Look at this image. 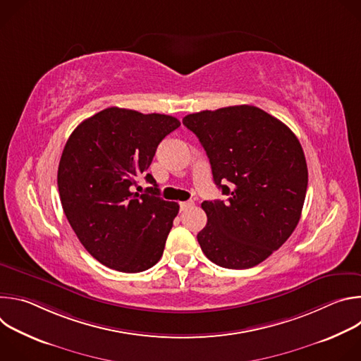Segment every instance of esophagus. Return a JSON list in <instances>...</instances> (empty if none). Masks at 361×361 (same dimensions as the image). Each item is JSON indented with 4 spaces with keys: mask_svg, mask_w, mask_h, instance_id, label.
Here are the masks:
<instances>
[{
    "mask_svg": "<svg viewBox=\"0 0 361 361\" xmlns=\"http://www.w3.org/2000/svg\"><path fill=\"white\" fill-rule=\"evenodd\" d=\"M194 205V201H183V202H180V210L181 212H184V210H187V209H190V207H192Z\"/></svg>",
    "mask_w": 361,
    "mask_h": 361,
    "instance_id": "obj_1",
    "label": "esophagus"
}]
</instances>
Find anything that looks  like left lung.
Segmentation results:
<instances>
[{"label":"left lung","mask_w":361,"mask_h":361,"mask_svg":"<svg viewBox=\"0 0 361 361\" xmlns=\"http://www.w3.org/2000/svg\"><path fill=\"white\" fill-rule=\"evenodd\" d=\"M183 124L198 137L227 195L201 204L207 214L197 234L202 252L224 269L260 264L301 217L308 171L300 141L280 120L245 104L188 114Z\"/></svg>","instance_id":"left-lung-1"}]
</instances>
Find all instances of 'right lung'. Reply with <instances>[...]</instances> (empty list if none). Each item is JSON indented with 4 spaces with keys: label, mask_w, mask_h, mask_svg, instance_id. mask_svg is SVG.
<instances>
[{
    "label": "right lung",
    "mask_w": 361,
    "mask_h": 361,
    "mask_svg": "<svg viewBox=\"0 0 361 361\" xmlns=\"http://www.w3.org/2000/svg\"><path fill=\"white\" fill-rule=\"evenodd\" d=\"M176 117L110 107L70 135L59 166L64 214L84 248L113 270L140 273L161 259L180 205L160 197L147 174ZM153 184L137 193V178Z\"/></svg>",
    "instance_id": "obj_1"
}]
</instances>
